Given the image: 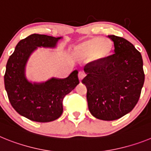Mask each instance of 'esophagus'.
<instances>
[{
  "label": "esophagus",
  "instance_id": "34e87169",
  "mask_svg": "<svg viewBox=\"0 0 151 151\" xmlns=\"http://www.w3.org/2000/svg\"><path fill=\"white\" fill-rule=\"evenodd\" d=\"M85 73H84V72L82 71H79L78 72V79H79V81H82V79L84 78V77H85Z\"/></svg>",
  "mask_w": 151,
  "mask_h": 151
}]
</instances>
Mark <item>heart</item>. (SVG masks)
Instances as JSON below:
<instances>
[{"label": "heart", "mask_w": 151, "mask_h": 151, "mask_svg": "<svg viewBox=\"0 0 151 151\" xmlns=\"http://www.w3.org/2000/svg\"><path fill=\"white\" fill-rule=\"evenodd\" d=\"M113 45L107 38H94L85 41L76 49V53L83 57H91L97 60L104 59L110 54Z\"/></svg>", "instance_id": "1"}]
</instances>
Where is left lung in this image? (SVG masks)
<instances>
[{"label":"left lung","mask_w":151,"mask_h":151,"mask_svg":"<svg viewBox=\"0 0 151 151\" xmlns=\"http://www.w3.org/2000/svg\"><path fill=\"white\" fill-rule=\"evenodd\" d=\"M114 53L107 58L87 64L82 82L87 88L90 113L101 120L121 118L137 104L145 82L143 60L132 44L116 35H108Z\"/></svg>","instance_id":"1"}]
</instances>
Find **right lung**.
Listing matches in <instances>:
<instances>
[{
    "mask_svg": "<svg viewBox=\"0 0 151 151\" xmlns=\"http://www.w3.org/2000/svg\"><path fill=\"white\" fill-rule=\"evenodd\" d=\"M61 38L32 34L21 40L10 56L4 74L5 89L14 110L32 121L48 122L63 113V100L79 83L75 70L63 79L51 78L41 84H32L25 76V66L37 47H54Z\"/></svg>",
    "mask_w": 151,
    "mask_h": 151,
    "instance_id": "obj_1",
    "label": "right lung"
}]
</instances>
